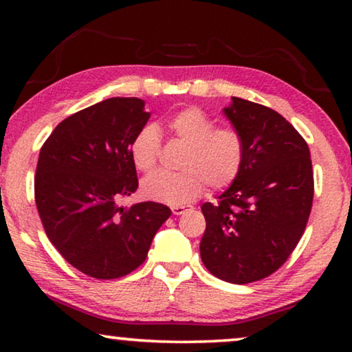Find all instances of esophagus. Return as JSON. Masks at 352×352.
<instances>
[{"instance_id": "esophagus-1", "label": "esophagus", "mask_w": 352, "mask_h": 352, "mask_svg": "<svg viewBox=\"0 0 352 352\" xmlns=\"http://www.w3.org/2000/svg\"><path fill=\"white\" fill-rule=\"evenodd\" d=\"M189 210V206H184V205H177V206H172V212L175 214V216H182Z\"/></svg>"}]
</instances>
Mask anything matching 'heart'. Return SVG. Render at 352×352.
Masks as SVG:
<instances>
[{
    "mask_svg": "<svg viewBox=\"0 0 352 352\" xmlns=\"http://www.w3.org/2000/svg\"><path fill=\"white\" fill-rule=\"evenodd\" d=\"M168 127L188 146L182 158L183 170H157L147 175L141 183L146 199L177 206L200 197L206 183L212 189H225L234 183L243 163V141L237 130L216 129L212 119L195 107L174 113ZM160 151L162 136L153 126L141 129L130 144V157L141 172L157 166Z\"/></svg>",
    "mask_w": 352,
    "mask_h": 352,
    "instance_id": "1",
    "label": "heart"
}]
</instances>
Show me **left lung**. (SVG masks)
Instances as JSON below:
<instances>
[{"instance_id":"left-lung-1","label":"left lung","mask_w":352,"mask_h":352,"mask_svg":"<svg viewBox=\"0 0 352 352\" xmlns=\"http://www.w3.org/2000/svg\"><path fill=\"white\" fill-rule=\"evenodd\" d=\"M225 115L243 141V163L219 204L201 205L200 256L219 279L248 284L270 276L305 233L314 200L309 146L269 107L233 98Z\"/></svg>"}]
</instances>
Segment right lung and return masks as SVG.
<instances>
[{
  "instance_id": "1",
  "label": "right lung",
  "mask_w": 352,
  "mask_h": 352,
  "mask_svg": "<svg viewBox=\"0 0 352 352\" xmlns=\"http://www.w3.org/2000/svg\"><path fill=\"white\" fill-rule=\"evenodd\" d=\"M148 118L142 99H105L63 119L41 146L34 180L41 223L63 259L91 278L138 269L172 214L157 201L116 205L138 189L130 144Z\"/></svg>"
}]
</instances>
